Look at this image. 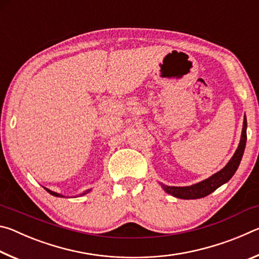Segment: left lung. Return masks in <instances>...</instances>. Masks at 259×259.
Masks as SVG:
<instances>
[{
	"label": "left lung",
	"instance_id": "1",
	"mask_svg": "<svg viewBox=\"0 0 259 259\" xmlns=\"http://www.w3.org/2000/svg\"><path fill=\"white\" fill-rule=\"evenodd\" d=\"M245 142H247V119H243V128H242V134H241V139L240 144L234 155L232 156V159L229 161L224 168H223L221 171L216 172L212 175L211 177H209L204 181L200 182L198 184H194V185L191 186H184V187H178V186H168L161 184L162 188L168 193V194H171L175 198L178 199H201L204 198V196L209 195L210 193L216 191L219 186H222L223 184H225L230 181V179L233 177L235 174L236 169L242 159L244 147H245Z\"/></svg>",
	"mask_w": 259,
	"mask_h": 259
}]
</instances>
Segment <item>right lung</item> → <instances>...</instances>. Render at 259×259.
Here are the masks:
<instances>
[{
  "instance_id": "1",
  "label": "right lung",
  "mask_w": 259,
  "mask_h": 259,
  "mask_svg": "<svg viewBox=\"0 0 259 259\" xmlns=\"http://www.w3.org/2000/svg\"><path fill=\"white\" fill-rule=\"evenodd\" d=\"M46 190H47V192H49V193H50V194H51V195H54V196H58V198H61V196H63V195H61V194H59V193L52 192V191H50V190H48V188H46ZM89 191H90V190H89ZM89 191H87V192H84V193H83V194H82V195H84V194H87V193H88V192H89Z\"/></svg>"
}]
</instances>
